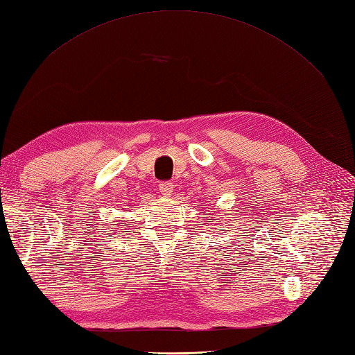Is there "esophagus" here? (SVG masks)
I'll return each mask as SVG.
<instances>
[{
	"label": "esophagus",
	"mask_w": 355,
	"mask_h": 355,
	"mask_svg": "<svg viewBox=\"0 0 355 355\" xmlns=\"http://www.w3.org/2000/svg\"><path fill=\"white\" fill-rule=\"evenodd\" d=\"M159 193L164 196H171L173 193V184L171 182H161L159 184Z\"/></svg>",
	"instance_id": "1"
}]
</instances>
